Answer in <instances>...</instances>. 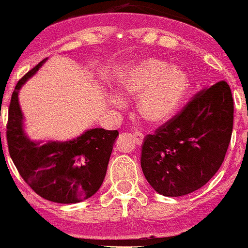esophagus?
I'll list each match as a JSON object with an SVG mask.
<instances>
[{"label": "esophagus", "mask_w": 248, "mask_h": 248, "mask_svg": "<svg viewBox=\"0 0 248 248\" xmlns=\"http://www.w3.org/2000/svg\"><path fill=\"white\" fill-rule=\"evenodd\" d=\"M134 137H135V140H136L137 143H141L142 140H143V134H142V132H140V131H135L134 132Z\"/></svg>", "instance_id": "1"}]
</instances>
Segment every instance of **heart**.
<instances>
[{
	"mask_svg": "<svg viewBox=\"0 0 248 248\" xmlns=\"http://www.w3.org/2000/svg\"><path fill=\"white\" fill-rule=\"evenodd\" d=\"M188 76L182 68L171 67L165 60L147 58L135 62L122 80L125 94L139 97L140 114L151 123L168 119L177 109L187 93ZM122 106L123 101L114 97Z\"/></svg>",
	"mask_w": 248,
	"mask_h": 248,
	"instance_id": "obj_1",
	"label": "heart"
}]
</instances>
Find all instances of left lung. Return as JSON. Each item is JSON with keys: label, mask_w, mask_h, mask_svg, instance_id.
<instances>
[{"label": "left lung", "mask_w": 248, "mask_h": 248, "mask_svg": "<svg viewBox=\"0 0 248 248\" xmlns=\"http://www.w3.org/2000/svg\"><path fill=\"white\" fill-rule=\"evenodd\" d=\"M234 122V100L220 80L198 92L170 121L142 142L141 168L149 185L165 197L195 192L224 160Z\"/></svg>", "instance_id": "obj_1"}]
</instances>
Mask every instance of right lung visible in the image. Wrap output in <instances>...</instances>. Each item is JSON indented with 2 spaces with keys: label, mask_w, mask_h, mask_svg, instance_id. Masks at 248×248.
<instances>
[{
  "label": "right lung",
  "mask_w": 248,
  "mask_h": 248,
  "mask_svg": "<svg viewBox=\"0 0 248 248\" xmlns=\"http://www.w3.org/2000/svg\"><path fill=\"white\" fill-rule=\"evenodd\" d=\"M44 61L16 83L12 94L6 132L8 152L16 170L36 194L59 204H76L101 187L118 131L97 127L71 141L44 144L29 140L23 130L18 93Z\"/></svg>",
  "instance_id": "right-lung-1"
}]
</instances>
